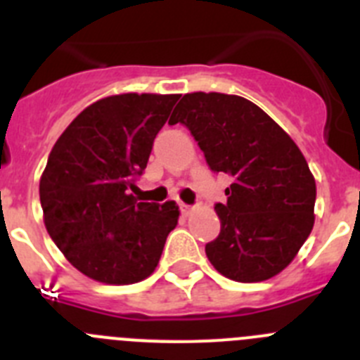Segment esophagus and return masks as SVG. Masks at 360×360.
Returning a JSON list of instances; mask_svg holds the SVG:
<instances>
[{"label": "esophagus", "mask_w": 360, "mask_h": 360, "mask_svg": "<svg viewBox=\"0 0 360 360\" xmlns=\"http://www.w3.org/2000/svg\"><path fill=\"white\" fill-rule=\"evenodd\" d=\"M180 209H182V212L186 216H189L191 211H193V207H191V205H187V203H184V202H180Z\"/></svg>", "instance_id": "34e87169"}]
</instances>
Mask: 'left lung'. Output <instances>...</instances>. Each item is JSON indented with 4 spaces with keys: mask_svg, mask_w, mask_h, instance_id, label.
Segmentation results:
<instances>
[{
    "mask_svg": "<svg viewBox=\"0 0 360 360\" xmlns=\"http://www.w3.org/2000/svg\"><path fill=\"white\" fill-rule=\"evenodd\" d=\"M171 124H184L216 173H229L227 203H216L219 236L205 254L219 274L240 283L287 269L314 227L316 180L288 133L238 95L186 94Z\"/></svg>",
    "mask_w": 360,
    "mask_h": 360,
    "instance_id": "left-lung-1",
    "label": "left lung"
}]
</instances>
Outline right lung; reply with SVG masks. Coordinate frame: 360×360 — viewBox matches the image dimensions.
Instances as JSON below:
<instances>
[{"label":"right lung","instance_id":"1","mask_svg":"<svg viewBox=\"0 0 360 360\" xmlns=\"http://www.w3.org/2000/svg\"><path fill=\"white\" fill-rule=\"evenodd\" d=\"M180 95L104 97L72 120L39 180L44 227L79 272L106 285H133L160 262L178 205L139 202L129 191Z\"/></svg>","mask_w":360,"mask_h":360}]
</instances>
